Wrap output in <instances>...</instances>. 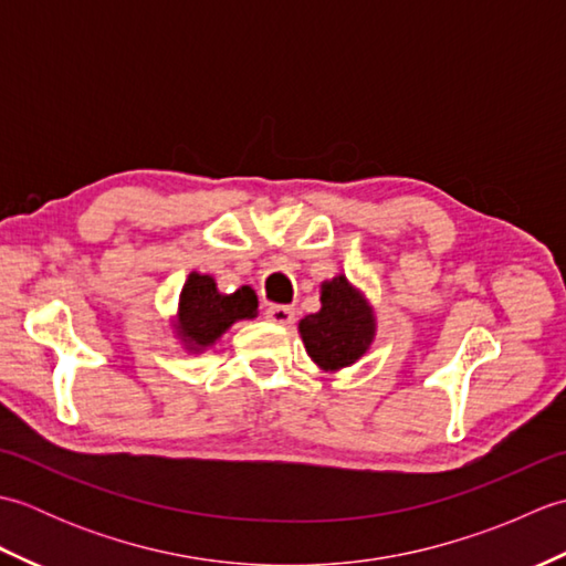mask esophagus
<instances>
[{
    "mask_svg": "<svg viewBox=\"0 0 566 566\" xmlns=\"http://www.w3.org/2000/svg\"><path fill=\"white\" fill-rule=\"evenodd\" d=\"M264 316H268L272 323H276V326H290V323H294V308L272 304L264 308Z\"/></svg>",
    "mask_w": 566,
    "mask_h": 566,
    "instance_id": "1",
    "label": "esophagus"
}]
</instances>
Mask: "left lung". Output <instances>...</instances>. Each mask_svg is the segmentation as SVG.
Returning a JSON list of instances; mask_svg holds the SVG:
<instances>
[{"label":"left lung","mask_w":566,"mask_h":566,"mask_svg":"<svg viewBox=\"0 0 566 566\" xmlns=\"http://www.w3.org/2000/svg\"><path fill=\"white\" fill-rule=\"evenodd\" d=\"M308 357L323 371H340L363 357L377 335V316L345 274L321 284V308L298 321Z\"/></svg>","instance_id":"1"}]
</instances>
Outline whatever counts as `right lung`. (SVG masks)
I'll list each match as a JSON object with an SVG mask.
<instances>
[{
	"label": "right lung",
	"instance_id": "right-lung-1",
	"mask_svg": "<svg viewBox=\"0 0 566 566\" xmlns=\"http://www.w3.org/2000/svg\"><path fill=\"white\" fill-rule=\"evenodd\" d=\"M258 316V296L250 286L221 294L211 274L191 272L182 286L172 328L187 353L209 350L235 321Z\"/></svg>",
	"mask_w": 566,
	"mask_h": 566
}]
</instances>
